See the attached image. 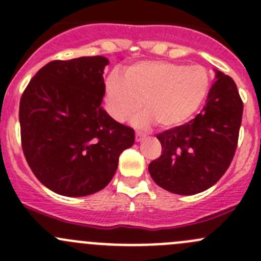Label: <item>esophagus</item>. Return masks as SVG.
<instances>
[{
	"label": "esophagus",
	"mask_w": 261,
	"mask_h": 261,
	"mask_svg": "<svg viewBox=\"0 0 261 261\" xmlns=\"http://www.w3.org/2000/svg\"><path fill=\"white\" fill-rule=\"evenodd\" d=\"M144 136H145V134H144L143 131H136V133H135V140L136 141H141L144 139Z\"/></svg>",
	"instance_id": "1"
}]
</instances>
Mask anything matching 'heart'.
Here are the masks:
<instances>
[{
    "label": "heart",
    "instance_id": "b5f03b06",
    "mask_svg": "<svg viewBox=\"0 0 261 261\" xmlns=\"http://www.w3.org/2000/svg\"><path fill=\"white\" fill-rule=\"evenodd\" d=\"M126 78L112 73L106 81V97L112 117L125 121L143 107L134 122L155 121L159 127L183 125L203 105L211 88L208 70L167 60H147L126 69Z\"/></svg>",
    "mask_w": 261,
    "mask_h": 261
}]
</instances>
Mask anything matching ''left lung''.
<instances>
[{"label":"left lung","mask_w":261,"mask_h":261,"mask_svg":"<svg viewBox=\"0 0 261 261\" xmlns=\"http://www.w3.org/2000/svg\"><path fill=\"white\" fill-rule=\"evenodd\" d=\"M206 105L193 120L156 135L162 155L149 164L152 180L181 196L203 192L230 167L238 147L244 103L235 82L216 70Z\"/></svg>","instance_id":"obj_1"}]
</instances>
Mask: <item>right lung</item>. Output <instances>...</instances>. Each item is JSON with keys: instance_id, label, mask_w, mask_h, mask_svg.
<instances>
[{"instance_id": "1", "label": "right lung", "mask_w": 261, "mask_h": 261, "mask_svg": "<svg viewBox=\"0 0 261 261\" xmlns=\"http://www.w3.org/2000/svg\"><path fill=\"white\" fill-rule=\"evenodd\" d=\"M101 55L53 60L29 82L20 99L21 146L35 177L62 196L82 197L114 178L135 133L101 107Z\"/></svg>"}]
</instances>
